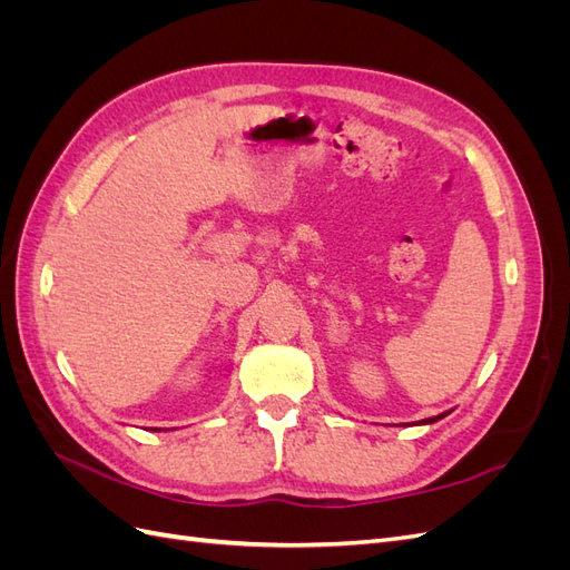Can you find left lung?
Returning <instances> with one entry per match:
<instances>
[{"instance_id":"8db88e82","label":"left lung","mask_w":570,"mask_h":570,"mask_svg":"<svg viewBox=\"0 0 570 570\" xmlns=\"http://www.w3.org/2000/svg\"><path fill=\"white\" fill-rule=\"evenodd\" d=\"M442 416H444V413H442ZM442 416H435V419H425V421H423V423H433V421H440V419H442Z\"/></svg>"}]
</instances>
